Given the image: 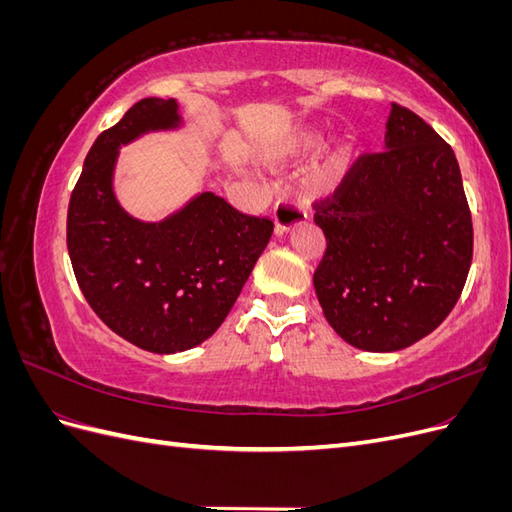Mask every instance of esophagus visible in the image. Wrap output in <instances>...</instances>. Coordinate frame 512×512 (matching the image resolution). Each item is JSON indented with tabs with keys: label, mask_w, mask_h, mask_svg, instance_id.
Listing matches in <instances>:
<instances>
[{
	"label": "esophagus",
	"mask_w": 512,
	"mask_h": 512,
	"mask_svg": "<svg viewBox=\"0 0 512 512\" xmlns=\"http://www.w3.org/2000/svg\"><path fill=\"white\" fill-rule=\"evenodd\" d=\"M307 220V211L303 205L294 203V200H280L273 209V222L277 235H284V232L292 230Z\"/></svg>",
	"instance_id": "obj_1"
}]
</instances>
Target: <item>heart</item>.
<instances>
[{
    "mask_svg": "<svg viewBox=\"0 0 512 512\" xmlns=\"http://www.w3.org/2000/svg\"><path fill=\"white\" fill-rule=\"evenodd\" d=\"M316 143V134L309 130L292 132L282 136L265 151V160L271 164H282L290 158H297L299 153ZM350 168V147L344 141H333L322 149L318 160L312 164L307 173V188L316 194L333 192Z\"/></svg>",
    "mask_w": 512,
    "mask_h": 512,
    "instance_id": "obj_1",
    "label": "heart"
}]
</instances>
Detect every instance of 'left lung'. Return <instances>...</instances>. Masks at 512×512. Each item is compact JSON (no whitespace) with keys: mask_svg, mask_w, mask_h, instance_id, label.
<instances>
[{"mask_svg":"<svg viewBox=\"0 0 512 512\" xmlns=\"http://www.w3.org/2000/svg\"><path fill=\"white\" fill-rule=\"evenodd\" d=\"M327 250L314 273L324 318L354 348L395 352L438 329L472 265V213L444 138L391 104L384 149L363 153L314 203Z\"/></svg>","mask_w":512,"mask_h":512,"instance_id":"obj_1","label":"left lung"}]
</instances>
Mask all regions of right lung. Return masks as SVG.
Instances as JSON below:
<instances>
[{
    "mask_svg": "<svg viewBox=\"0 0 512 512\" xmlns=\"http://www.w3.org/2000/svg\"><path fill=\"white\" fill-rule=\"evenodd\" d=\"M177 108L145 98L104 130L68 207V252L87 303L119 337L158 354L190 350L220 329L273 235V220L213 192L156 224L121 209L113 192L119 147L177 128Z\"/></svg>",
    "mask_w": 512,
    "mask_h": 512,
    "instance_id": "add662e5",
    "label": "right lung"
}]
</instances>
